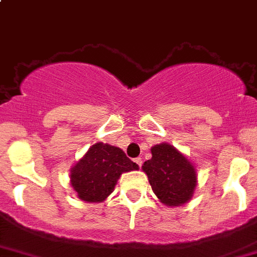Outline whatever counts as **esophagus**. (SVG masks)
I'll list each match as a JSON object with an SVG mask.
<instances>
[{
    "label": "esophagus",
    "instance_id": "1",
    "mask_svg": "<svg viewBox=\"0 0 257 257\" xmlns=\"http://www.w3.org/2000/svg\"><path fill=\"white\" fill-rule=\"evenodd\" d=\"M134 163L137 164V165L140 166V169H141V166H142V159H141V157H138V159H136V160H134Z\"/></svg>",
    "mask_w": 257,
    "mask_h": 257
}]
</instances>
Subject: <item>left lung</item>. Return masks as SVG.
<instances>
[{
  "mask_svg": "<svg viewBox=\"0 0 257 257\" xmlns=\"http://www.w3.org/2000/svg\"><path fill=\"white\" fill-rule=\"evenodd\" d=\"M152 157L142 165L152 191L165 206H183L197 187V172L188 157L170 143L151 147Z\"/></svg>",
  "mask_w": 257,
  "mask_h": 257,
  "instance_id": "8db88e82",
  "label": "left lung"
}]
</instances>
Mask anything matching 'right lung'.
Instances as JSON below:
<instances>
[{"mask_svg":"<svg viewBox=\"0 0 257 257\" xmlns=\"http://www.w3.org/2000/svg\"><path fill=\"white\" fill-rule=\"evenodd\" d=\"M138 169L121 149L97 142L70 169V186L79 200L103 202L114 192L120 175Z\"/></svg>","mask_w":257,"mask_h":257,"instance_id":"add662e5","label":"right lung"}]
</instances>
